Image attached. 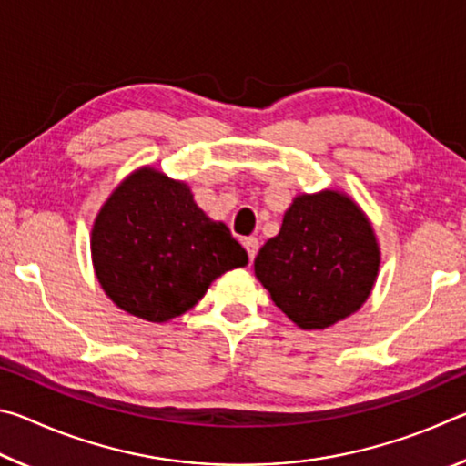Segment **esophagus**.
<instances>
[{"label": "esophagus", "instance_id": "34e87169", "mask_svg": "<svg viewBox=\"0 0 466 466\" xmlns=\"http://www.w3.org/2000/svg\"><path fill=\"white\" fill-rule=\"evenodd\" d=\"M242 247H244V250H247V255L252 261V258H255V255H257V250H258V240L255 238V236H248V238L242 240Z\"/></svg>", "mask_w": 466, "mask_h": 466}]
</instances>
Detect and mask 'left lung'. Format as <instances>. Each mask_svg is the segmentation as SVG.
Instances as JSON below:
<instances>
[{
	"mask_svg": "<svg viewBox=\"0 0 466 466\" xmlns=\"http://www.w3.org/2000/svg\"><path fill=\"white\" fill-rule=\"evenodd\" d=\"M380 252L372 226L345 195H299L255 258L258 281L302 329H327L372 291Z\"/></svg>",
	"mask_w": 466,
	"mask_h": 466,
	"instance_id": "obj_1",
	"label": "left lung"
}]
</instances>
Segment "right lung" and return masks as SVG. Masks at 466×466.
<instances>
[{
	"label": "right lung",
	"instance_id": "add662e5",
	"mask_svg": "<svg viewBox=\"0 0 466 466\" xmlns=\"http://www.w3.org/2000/svg\"><path fill=\"white\" fill-rule=\"evenodd\" d=\"M92 261L119 309L164 322L191 310L211 281L247 265L248 255L222 222L197 208L185 183L144 168L102 205Z\"/></svg>",
	"mask_w": 466,
	"mask_h": 466
}]
</instances>
